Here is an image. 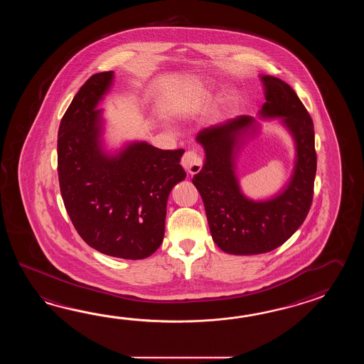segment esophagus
I'll use <instances>...</instances> for the list:
<instances>
[{
  "label": "esophagus",
  "instance_id": "obj_1",
  "mask_svg": "<svg viewBox=\"0 0 364 364\" xmlns=\"http://www.w3.org/2000/svg\"><path fill=\"white\" fill-rule=\"evenodd\" d=\"M182 166L188 174H196L201 171L203 168V160L200 156L198 155L195 151H187L183 157H182Z\"/></svg>",
  "mask_w": 364,
  "mask_h": 364
}]
</instances>
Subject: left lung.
Returning <instances> with one entry per match:
<instances>
[{
    "label": "left lung",
    "mask_w": 364,
    "mask_h": 364,
    "mask_svg": "<svg viewBox=\"0 0 364 364\" xmlns=\"http://www.w3.org/2000/svg\"><path fill=\"white\" fill-rule=\"evenodd\" d=\"M263 117H282L294 136L296 163L293 178L271 200H250L240 193L234 173V148L242 130L255 119L238 116L201 130L196 140L205 151V163L193 183L200 193L212 238L234 255H257L284 245L309 215L316 174L315 132L311 116L294 90L279 77L263 75Z\"/></svg>",
    "instance_id": "1"
}]
</instances>
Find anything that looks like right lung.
Returning a JSON list of instances; mask_svg holds the SVG:
<instances>
[{"label": "right lung", "instance_id": "add662e5", "mask_svg": "<svg viewBox=\"0 0 364 364\" xmlns=\"http://www.w3.org/2000/svg\"><path fill=\"white\" fill-rule=\"evenodd\" d=\"M113 80L97 73L80 87L62 117L57 171L65 208L88 246L105 255L139 260L163 243L166 203L183 181V149L164 151L146 141L109 157L100 148V110Z\"/></svg>", "mask_w": 364, "mask_h": 364}]
</instances>
